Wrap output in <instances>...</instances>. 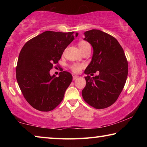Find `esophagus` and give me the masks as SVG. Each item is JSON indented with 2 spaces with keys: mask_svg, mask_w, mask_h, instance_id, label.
Wrapping results in <instances>:
<instances>
[{
  "mask_svg": "<svg viewBox=\"0 0 147 147\" xmlns=\"http://www.w3.org/2000/svg\"><path fill=\"white\" fill-rule=\"evenodd\" d=\"M78 78V76H77V75H74L73 76V80H75L76 79H77Z\"/></svg>",
  "mask_w": 147,
  "mask_h": 147,
  "instance_id": "obj_1",
  "label": "esophagus"
}]
</instances>
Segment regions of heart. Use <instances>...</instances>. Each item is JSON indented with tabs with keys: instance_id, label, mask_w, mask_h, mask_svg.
Instances as JSON below:
<instances>
[{
	"instance_id": "obj_1",
	"label": "heart",
	"mask_w": 147,
	"mask_h": 147,
	"mask_svg": "<svg viewBox=\"0 0 147 147\" xmlns=\"http://www.w3.org/2000/svg\"><path fill=\"white\" fill-rule=\"evenodd\" d=\"M78 45L80 49L81 52L84 51L86 49L91 47L90 44L86 41H80L79 42ZM82 68V66L78 63H73L70 65V69H71V71L75 73H79L81 71Z\"/></svg>"
}]
</instances>
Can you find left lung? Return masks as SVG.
<instances>
[{
    "instance_id": "left-lung-1",
    "label": "left lung",
    "mask_w": 147,
    "mask_h": 147,
    "mask_svg": "<svg viewBox=\"0 0 147 147\" xmlns=\"http://www.w3.org/2000/svg\"><path fill=\"white\" fill-rule=\"evenodd\" d=\"M84 40L93 48L91 63L84 73L86 87L82 91L84 100L96 109L110 106L117 100L125 85L128 73V61L118 41L99 30L86 31ZM98 76L91 77L96 71Z\"/></svg>"
}]
</instances>
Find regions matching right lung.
<instances>
[{
	"instance_id": "obj_1",
	"label": "right lung",
	"mask_w": 147,
	"mask_h": 147,
	"mask_svg": "<svg viewBox=\"0 0 147 147\" xmlns=\"http://www.w3.org/2000/svg\"><path fill=\"white\" fill-rule=\"evenodd\" d=\"M78 34L46 31L24 44L19 53L16 78L24 98L34 108L49 111L63 99L73 76L67 71L50 75L64 50Z\"/></svg>"
}]
</instances>
